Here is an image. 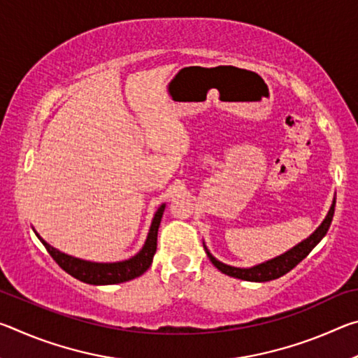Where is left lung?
<instances>
[{
	"mask_svg": "<svg viewBox=\"0 0 358 358\" xmlns=\"http://www.w3.org/2000/svg\"><path fill=\"white\" fill-rule=\"evenodd\" d=\"M333 213H335V202H333L329 215H327L324 222L320 224L316 232H314L310 238L301 241V243L294 246L290 251L281 254V256L271 259L265 264L251 266V268H237V266L226 265L211 256L207 248H205V251H207L211 264H213L216 268L224 275L238 278V280H243V281H254V282H265V281L276 280V278H281L282 275L289 273L294 266L299 265L301 260L313 251V248L325 237L327 230H329L331 220H333Z\"/></svg>",
	"mask_w": 358,
	"mask_h": 358,
	"instance_id": "1",
	"label": "left lung"
}]
</instances>
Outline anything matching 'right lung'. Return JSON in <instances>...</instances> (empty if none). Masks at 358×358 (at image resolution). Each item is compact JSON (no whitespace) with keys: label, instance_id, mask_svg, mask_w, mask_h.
Segmentation results:
<instances>
[{"label":"right lung","instance_id":"obj_1","mask_svg":"<svg viewBox=\"0 0 358 358\" xmlns=\"http://www.w3.org/2000/svg\"><path fill=\"white\" fill-rule=\"evenodd\" d=\"M166 205H161L159 210L156 211L153 217V222H151L150 234L147 237V241L142 248V251L134 256L132 259L123 260V262H115V264H96V262H87V260L71 257L68 254L59 252L55 248L47 245L44 240H42L38 234V238L42 241V245L45 246V250L50 254L52 259L62 266V268L74 276L76 280L87 282V284H94V286H104V284H118L124 282L129 280H134V278L143 275L145 271L150 268L151 262H153V256L156 252V243H157V229H159L161 217L164 213Z\"/></svg>","mask_w":358,"mask_h":358}]
</instances>
